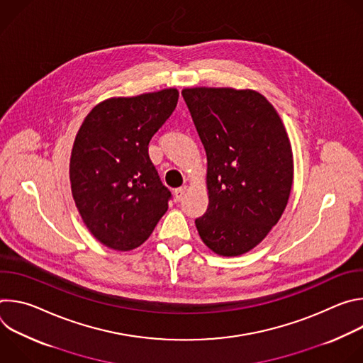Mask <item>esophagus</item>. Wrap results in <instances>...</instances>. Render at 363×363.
Segmentation results:
<instances>
[{
    "mask_svg": "<svg viewBox=\"0 0 363 363\" xmlns=\"http://www.w3.org/2000/svg\"><path fill=\"white\" fill-rule=\"evenodd\" d=\"M174 195H175V199L179 202V201H182V198H184V195H185V188H177L175 191H174Z\"/></svg>",
    "mask_w": 363,
    "mask_h": 363,
    "instance_id": "34e87169",
    "label": "esophagus"
}]
</instances>
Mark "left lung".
<instances>
[{
  "instance_id": "1",
  "label": "left lung",
  "mask_w": 363,
  "mask_h": 363,
  "mask_svg": "<svg viewBox=\"0 0 363 363\" xmlns=\"http://www.w3.org/2000/svg\"><path fill=\"white\" fill-rule=\"evenodd\" d=\"M206 152L210 203L195 220L203 244L224 257L241 255L280 220L293 184V153L272 103L255 90H182Z\"/></svg>"
}]
</instances>
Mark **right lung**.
Segmentation results:
<instances>
[{
    "instance_id": "1",
    "label": "right lung",
    "mask_w": 363,
    "mask_h": 363,
    "mask_svg": "<svg viewBox=\"0 0 363 363\" xmlns=\"http://www.w3.org/2000/svg\"><path fill=\"white\" fill-rule=\"evenodd\" d=\"M177 89L99 103L83 121L72 150L70 182L89 231L109 248L143 244L168 210L171 191L147 145L172 115Z\"/></svg>"
}]
</instances>
